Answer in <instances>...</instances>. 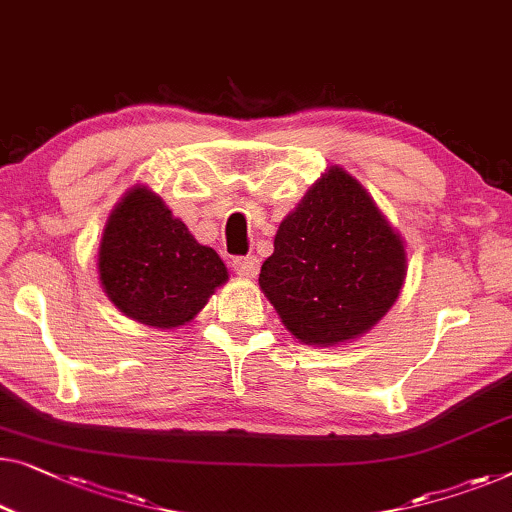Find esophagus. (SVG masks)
<instances>
[{"label": "esophagus", "instance_id": "1", "mask_svg": "<svg viewBox=\"0 0 512 512\" xmlns=\"http://www.w3.org/2000/svg\"><path fill=\"white\" fill-rule=\"evenodd\" d=\"M233 270L240 277H256L258 274V258L256 256H235L233 258Z\"/></svg>", "mask_w": 512, "mask_h": 512}]
</instances>
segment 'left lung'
<instances>
[{"label": "left lung", "instance_id": "1", "mask_svg": "<svg viewBox=\"0 0 512 512\" xmlns=\"http://www.w3.org/2000/svg\"><path fill=\"white\" fill-rule=\"evenodd\" d=\"M404 274L399 235L360 182L332 166L281 221L258 284L300 342L332 346L381 321Z\"/></svg>", "mask_w": 512, "mask_h": 512}]
</instances>
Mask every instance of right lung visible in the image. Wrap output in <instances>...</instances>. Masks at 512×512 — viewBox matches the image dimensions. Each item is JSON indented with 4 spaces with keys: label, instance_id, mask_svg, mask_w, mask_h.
<instances>
[{
    "label": "right lung",
    "instance_id": "add662e5",
    "mask_svg": "<svg viewBox=\"0 0 512 512\" xmlns=\"http://www.w3.org/2000/svg\"><path fill=\"white\" fill-rule=\"evenodd\" d=\"M99 277L115 307L154 328L191 321L228 279L217 251L194 240L159 196L133 189L110 214Z\"/></svg>",
    "mask_w": 512,
    "mask_h": 512
}]
</instances>
